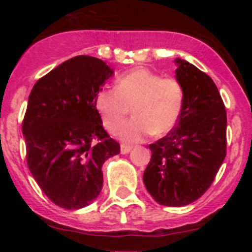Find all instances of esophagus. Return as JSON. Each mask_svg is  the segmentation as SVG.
<instances>
[{
  "label": "esophagus",
  "instance_id": "1",
  "mask_svg": "<svg viewBox=\"0 0 252 252\" xmlns=\"http://www.w3.org/2000/svg\"><path fill=\"white\" fill-rule=\"evenodd\" d=\"M131 149H132L131 146L122 144V145H121V154H128L131 151Z\"/></svg>",
  "mask_w": 252,
  "mask_h": 252
}]
</instances>
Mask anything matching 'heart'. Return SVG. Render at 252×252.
Wrapping results in <instances>:
<instances>
[{"label":"heart","mask_w":252,"mask_h":252,"mask_svg":"<svg viewBox=\"0 0 252 252\" xmlns=\"http://www.w3.org/2000/svg\"><path fill=\"white\" fill-rule=\"evenodd\" d=\"M183 87L174 78H162L149 69H135L120 77L116 90H102L95 97V110L102 124L115 132L127 119L130 108L133 117L117 131L124 141L137 142L149 136L168 133L179 120L183 107Z\"/></svg>","instance_id":"b5f03b06"}]
</instances>
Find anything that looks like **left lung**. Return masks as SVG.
<instances>
[{"mask_svg":"<svg viewBox=\"0 0 252 252\" xmlns=\"http://www.w3.org/2000/svg\"><path fill=\"white\" fill-rule=\"evenodd\" d=\"M175 77L184 92L178 124L165 137L149 145L151 159L144 184L161 206L183 207L206 193L226 158L227 116L209 75L175 59Z\"/></svg>","mask_w":252,"mask_h":252,"instance_id":"left-lung-1","label":"left lung"}]
</instances>
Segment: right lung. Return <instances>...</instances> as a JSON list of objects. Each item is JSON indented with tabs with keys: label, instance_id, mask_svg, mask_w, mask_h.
I'll use <instances>...</instances> for the list:
<instances>
[{
	"label": "right lung",
	"instance_id": "1",
	"mask_svg": "<svg viewBox=\"0 0 252 252\" xmlns=\"http://www.w3.org/2000/svg\"><path fill=\"white\" fill-rule=\"evenodd\" d=\"M112 74L103 60L78 55L40 78L29 95L22 121L28 166L62 208L92 203L103 184V162L120 154L95 110V97Z\"/></svg>",
	"mask_w": 252,
	"mask_h": 252
}]
</instances>
